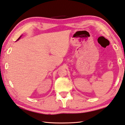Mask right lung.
<instances>
[{
  "label": "right lung",
  "instance_id": "right-lung-1",
  "mask_svg": "<svg viewBox=\"0 0 125 125\" xmlns=\"http://www.w3.org/2000/svg\"><path fill=\"white\" fill-rule=\"evenodd\" d=\"M21 37V36H20V37H19V39H18V40H19V39H20V37ZM18 40H17V41H18Z\"/></svg>",
  "mask_w": 125,
  "mask_h": 125
}]
</instances>
